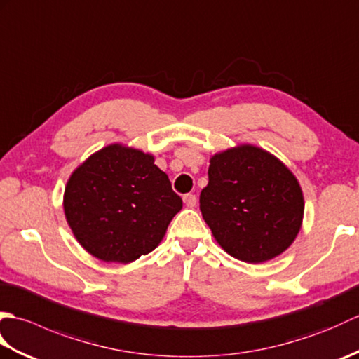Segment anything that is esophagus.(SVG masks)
Returning <instances> with one entry per match:
<instances>
[{
  "label": "esophagus",
  "instance_id": "esophagus-1",
  "mask_svg": "<svg viewBox=\"0 0 359 359\" xmlns=\"http://www.w3.org/2000/svg\"><path fill=\"white\" fill-rule=\"evenodd\" d=\"M184 202H185V205L188 208H194L196 207V203H197V197H196V194H185L184 196Z\"/></svg>",
  "mask_w": 359,
  "mask_h": 359
}]
</instances>
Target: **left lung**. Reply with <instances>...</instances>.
I'll return each mask as SVG.
<instances>
[{"label": "left lung", "instance_id": "8db88e82", "mask_svg": "<svg viewBox=\"0 0 359 359\" xmlns=\"http://www.w3.org/2000/svg\"><path fill=\"white\" fill-rule=\"evenodd\" d=\"M201 211L226 253L259 264L276 257L294 241L304 199L299 184L284 163L245 144L211 158Z\"/></svg>", "mask_w": 359, "mask_h": 359}]
</instances>
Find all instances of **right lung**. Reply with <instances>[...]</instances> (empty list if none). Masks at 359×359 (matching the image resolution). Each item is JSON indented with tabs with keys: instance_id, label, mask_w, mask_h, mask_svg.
<instances>
[{
	"instance_id": "obj_1",
	"label": "right lung",
	"mask_w": 359,
	"mask_h": 359,
	"mask_svg": "<svg viewBox=\"0 0 359 359\" xmlns=\"http://www.w3.org/2000/svg\"><path fill=\"white\" fill-rule=\"evenodd\" d=\"M182 205L154 157L120 144L90 156L65 189L67 224L81 247L104 262L151 253Z\"/></svg>"
}]
</instances>
